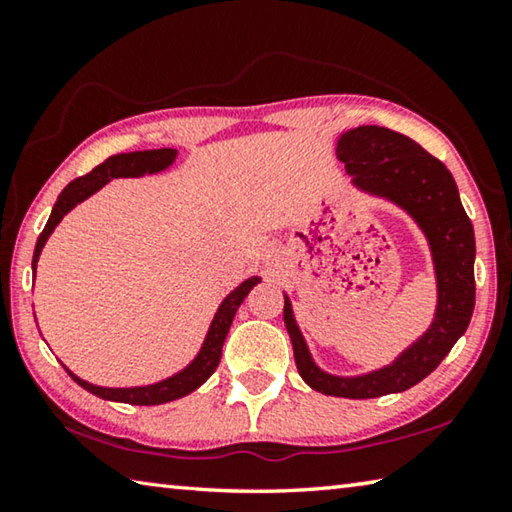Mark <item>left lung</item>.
I'll return each mask as SVG.
<instances>
[{"label":"left lung","mask_w":512,"mask_h":512,"mask_svg":"<svg viewBox=\"0 0 512 512\" xmlns=\"http://www.w3.org/2000/svg\"><path fill=\"white\" fill-rule=\"evenodd\" d=\"M336 158L345 162L352 185L388 198L413 216L429 241L436 268L438 307L431 327L391 366L359 377H336L311 359L291 300L284 296V325L291 336L300 377L314 391L348 400L402 393L422 381L465 334L474 311V228L463 210L452 173L418 142L384 126H359L343 133Z\"/></svg>","instance_id":"left-lung-1"}]
</instances>
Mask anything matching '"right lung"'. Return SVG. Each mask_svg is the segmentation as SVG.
<instances>
[{
    "mask_svg": "<svg viewBox=\"0 0 512 512\" xmlns=\"http://www.w3.org/2000/svg\"><path fill=\"white\" fill-rule=\"evenodd\" d=\"M178 151L176 149H153V151H133V153H119V155H110L106 162H101L99 167H94L90 173L76 178L69 183L63 192H60L58 201L51 210L49 221L45 225V230L40 232L36 250H33V273H36L38 259L42 248H45L47 239L51 232H54L56 225L63 221V216L83 203L85 198H90L94 192L110 183L112 178H140L144 173H158L171 167L173 160H176ZM259 282V277H248L246 282H241L239 287L230 293L228 298L221 302L219 311L214 314V320L210 329H207V336L203 341L201 352L196 354V359L189 363L187 368L176 372L173 377H167L158 381V384H149V386H133V388H106V386H94L90 381H85L81 377H76L72 370H67V375L72 377L76 384L85 391L101 397V400H110V402H126V404H135V406H155V404H164V402H173L178 397H185L192 391H196L198 386L205 384L210 379L212 372L216 370L221 361V348L225 336H228V329L232 325V318H235L237 309L244 298L250 293V289Z\"/></svg>",
    "mask_w": 512,
    "mask_h": 512,
    "instance_id": "1",
    "label": "right lung"
}]
</instances>
